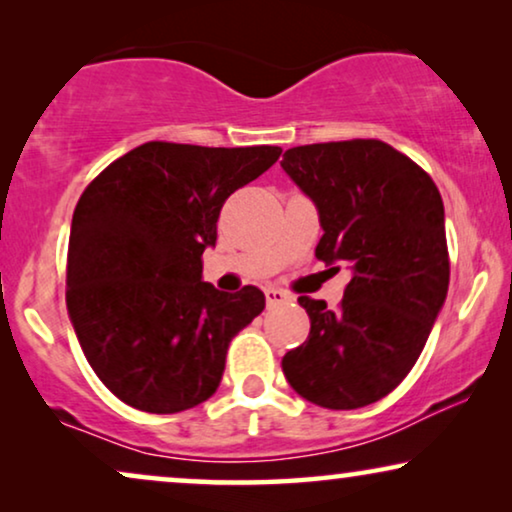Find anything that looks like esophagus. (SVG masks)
Here are the masks:
<instances>
[{
  "instance_id": "34e87169",
  "label": "esophagus",
  "mask_w": 512,
  "mask_h": 512,
  "mask_svg": "<svg viewBox=\"0 0 512 512\" xmlns=\"http://www.w3.org/2000/svg\"><path fill=\"white\" fill-rule=\"evenodd\" d=\"M265 300H268V307H275L291 300V296L284 289H279V286H265Z\"/></svg>"
}]
</instances>
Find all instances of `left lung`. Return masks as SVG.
<instances>
[{
  "label": "left lung",
  "instance_id": "left-lung-1",
  "mask_svg": "<svg viewBox=\"0 0 512 512\" xmlns=\"http://www.w3.org/2000/svg\"><path fill=\"white\" fill-rule=\"evenodd\" d=\"M282 167L319 209L314 256L352 268L338 310L298 298L310 335L282 370L314 405L363 408L405 380L445 303L443 198L415 160L380 139L293 146Z\"/></svg>",
  "mask_w": 512,
  "mask_h": 512
}]
</instances>
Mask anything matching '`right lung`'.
<instances>
[{
  "label": "right lung",
  "instance_id": "right-lung-1",
  "mask_svg": "<svg viewBox=\"0 0 512 512\" xmlns=\"http://www.w3.org/2000/svg\"><path fill=\"white\" fill-rule=\"evenodd\" d=\"M279 146L146 142L76 202L67 310L111 394L153 415L195 408L219 387L230 340L263 312L256 286L202 282L223 202L277 163Z\"/></svg>",
  "mask_w": 512,
  "mask_h": 512
}]
</instances>
